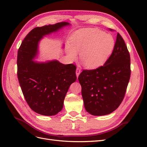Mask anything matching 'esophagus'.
Here are the masks:
<instances>
[{
  "mask_svg": "<svg viewBox=\"0 0 147 147\" xmlns=\"http://www.w3.org/2000/svg\"><path fill=\"white\" fill-rule=\"evenodd\" d=\"M80 72H81V69H80V68H77V69H76V75H77V77L78 78V75H80Z\"/></svg>",
  "mask_w": 147,
  "mask_h": 147,
  "instance_id": "34e87169",
  "label": "esophagus"
}]
</instances>
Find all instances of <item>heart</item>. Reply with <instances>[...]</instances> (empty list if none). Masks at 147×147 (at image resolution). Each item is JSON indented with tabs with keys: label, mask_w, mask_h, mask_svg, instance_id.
I'll use <instances>...</instances> for the list:
<instances>
[{
	"label": "heart",
	"mask_w": 147,
	"mask_h": 147,
	"mask_svg": "<svg viewBox=\"0 0 147 147\" xmlns=\"http://www.w3.org/2000/svg\"><path fill=\"white\" fill-rule=\"evenodd\" d=\"M68 54L71 59L80 53L82 64L94 69L103 64L112 53L114 46L113 37L97 29H86L75 33L71 39Z\"/></svg>",
	"instance_id": "1"
}]
</instances>
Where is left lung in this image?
Here are the masks:
<instances>
[{
    "instance_id": "left-lung-1",
    "label": "left lung",
    "mask_w": 147,
    "mask_h": 147,
    "mask_svg": "<svg viewBox=\"0 0 147 147\" xmlns=\"http://www.w3.org/2000/svg\"><path fill=\"white\" fill-rule=\"evenodd\" d=\"M109 30L115 31L110 28ZM131 72L129 53L118 32L113 51L104 65L95 69H84L78 76L87 112L102 116L116 110L125 96Z\"/></svg>"
}]
</instances>
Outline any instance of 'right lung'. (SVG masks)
<instances>
[{
    "mask_svg": "<svg viewBox=\"0 0 147 147\" xmlns=\"http://www.w3.org/2000/svg\"><path fill=\"white\" fill-rule=\"evenodd\" d=\"M69 24L62 22L35 28L26 35L18 51L17 75L23 96L31 109L45 116L56 115L63 109L67 92L77 80V67L57 61L38 63L32 59L43 35Z\"/></svg>",
    "mask_w": 147,
    "mask_h": 147,
    "instance_id": "add662e5",
    "label": "right lung"
}]
</instances>
